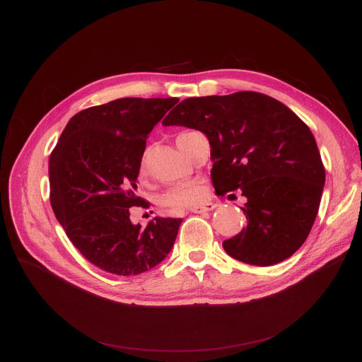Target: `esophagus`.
Wrapping results in <instances>:
<instances>
[{
    "label": "esophagus",
    "mask_w": 362,
    "mask_h": 362,
    "mask_svg": "<svg viewBox=\"0 0 362 362\" xmlns=\"http://www.w3.org/2000/svg\"><path fill=\"white\" fill-rule=\"evenodd\" d=\"M217 206H218V204H216V202H205L202 205L191 208V211L197 213V214H201V213H206V211H213V210H216Z\"/></svg>",
    "instance_id": "1"
}]
</instances>
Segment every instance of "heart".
<instances>
[{
    "mask_svg": "<svg viewBox=\"0 0 362 362\" xmlns=\"http://www.w3.org/2000/svg\"><path fill=\"white\" fill-rule=\"evenodd\" d=\"M185 135V133H182ZM179 135L177 138H180ZM141 173L145 170V158L141 160ZM206 197V187L199 180H191L180 183L175 187H171L161 197V202L171 208H187V206H195L201 204Z\"/></svg>",
    "mask_w": 362,
    "mask_h": 362,
    "instance_id": "heart-1",
    "label": "heart"
}]
</instances>
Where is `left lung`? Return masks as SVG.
<instances>
[{
    "instance_id": "1",
    "label": "left lung",
    "mask_w": 362,
    "mask_h": 362,
    "mask_svg": "<svg viewBox=\"0 0 362 362\" xmlns=\"http://www.w3.org/2000/svg\"><path fill=\"white\" fill-rule=\"evenodd\" d=\"M163 124L205 133L216 194L239 191L246 198L248 223L223 242L227 254L267 267L300 248L318 213L326 171L310 127L291 108L242 90L183 100Z\"/></svg>"
}]
</instances>
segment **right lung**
I'll list each match as a JSON object with an SVG mask.
<instances>
[{"mask_svg": "<svg viewBox=\"0 0 362 362\" xmlns=\"http://www.w3.org/2000/svg\"><path fill=\"white\" fill-rule=\"evenodd\" d=\"M177 98H120L67 123L49 157L52 211L79 252L101 270L136 276L171 251L182 218L130 221L149 132Z\"/></svg>", "mask_w": 362, "mask_h": 362, "instance_id": "obj_1", "label": "right lung"}]
</instances>
